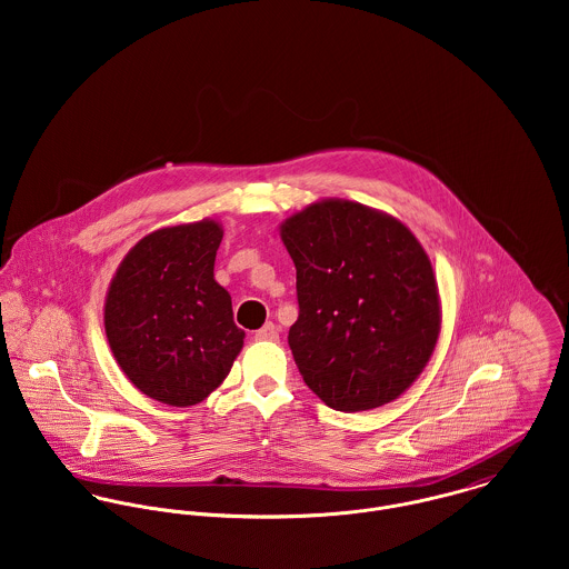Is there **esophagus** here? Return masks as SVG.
Instances as JSON below:
<instances>
[{
    "mask_svg": "<svg viewBox=\"0 0 569 569\" xmlns=\"http://www.w3.org/2000/svg\"><path fill=\"white\" fill-rule=\"evenodd\" d=\"M256 339L258 341H276L278 339V328H276V325L267 322L260 330H256Z\"/></svg>",
    "mask_w": 569,
    "mask_h": 569,
    "instance_id": "1",
    "label": "esophagus"
}]
</instances>
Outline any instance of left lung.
I'll use <instances>...</instances> for the list:
<instances>
[{"mask_svg":"<svg viewBox=\"0 0 569 569\" xmlns=\"http://www.w3.org/2000/svg\"><path fill=\"white\" fill-rule=\"evenodd\" d=\"M300 316L289 346L305 383L337 411L392 403L420 377L440 335L427 251L399 219L320 199L280 226Z\"/></svg>","mask_w":569,"mask_h":569,"instance_id":"1","label":"left lung"}]
</instances>
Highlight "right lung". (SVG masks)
Returning a JSON list of instances; mask_svg holds the SVG:
<instances>
[{"mask_svg":"<svg viewBox=\"0 0 569 569\" xmlns=\"http://www.w3.org/2000/svg\"><path fill=\"white\" fill-rule=\"evenodd\" d=\"M214 219L160 228L133 244L104 298V332L127 379L163 406L208 399L243 348L232 298L214 280Z\"/></svg>","mask_w":569,"mask_h":569,"instance_id":"add662e5","label":"right lung"}]
</instances>
